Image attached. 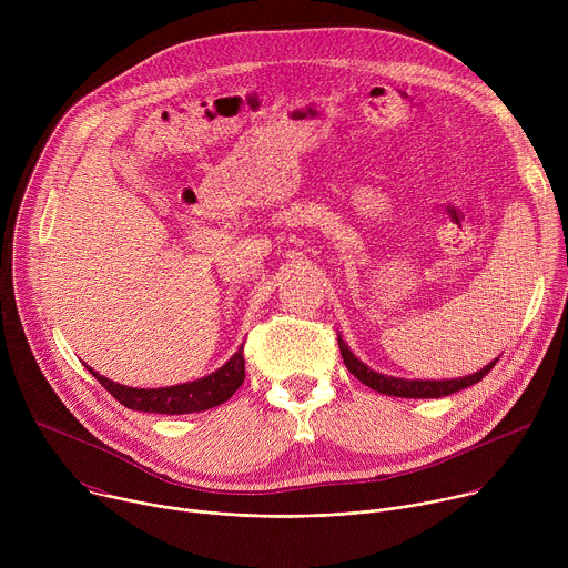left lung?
Here are the masks:
<instances>
[{"instance_id": "1", "label": "left lung", "mask_w": 568, "mask_h": 568, "mask_svg": "<svg viewBox=\"0 0 568 568\" xmlns=\"http://www.w3.org/2000/svg\"><path fill=\"white\" fill-rule=\"evenodd\" d=\"M339 351L344 357L346 368L366 386H371L377 393L384 395H393V397H445L452 395L456 390H463L476 382H480L485 375H488L495 364L499 362V357L495 362H490L488 366H483L480 371L465 375V377H456V379H407V377H395V375H384L373 371L371 366H366L362 359L355 357V353L348 348V344L342 339L339 335Z\"/></svg>"}]
</instances>
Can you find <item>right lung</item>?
<instances>
[{
  "mask_svg": "<svg viewBox=\"0 0 568 568\" xmlns=\"http://www.w3.org/2000/svg\"><path fill=\"white\" fill-rule=\"evenodd\" d=\"M88 371L123 404V407L132 412L184 416V414L213 409L217 404L226 402L240 388V384L245 382V357H242V346H240L229 357V362L217 371L200 379L164 386V388H134V386L112 382L90 366Z\"/></svg>",
  "mask_w": 568,
  "mask_h": 568,
  "instance_id": "add662e5",
  "label": "right lung"
}]
</instances>
